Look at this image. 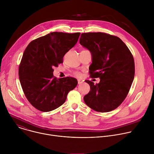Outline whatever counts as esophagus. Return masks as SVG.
Wrapping results in <instances>:
<instances>
[{"instance_id": "1", "label": "esophagus", "mask_w": 154, "mask_h": 154, "mask_svg": "<svg viewBox=\"0 0 154 154\" xmlns=\"http://www.w3.org/2000/svg\"><path fill=\"white\" fill-rule=\"evenodd\" d=\"M84 81V79H78V84H79L82 83Z\"/></svg>"}]
</instances>
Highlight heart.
<instances>
[{
	"label": "heart",
	"instance_id": "heart-1",
	"mask_svg": "<svg viewBox=\"0 0 154 154\" xmlns=\"http://www.w3.org/2000/svg\"><path fill=\"white\" fill-rule=\"evenodd\" d=\"M75 75L76 76H78V77H79V76H81V73L79 72H75Z\"/></svg>",
	"mask_w": 154,
	"mask_h": 154
}]
</instances>
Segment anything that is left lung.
Returning <instances> with one entry per match:
<instances>
[{
    "label": "left lung",
    "instance_id": "8db88e82",
    "mask_svg": "<svg viewBox=\"0 0 154 154\" xmlns=\"http://www.w3.org/2000/svg\"><path fill=\"white\" fill-rule=\"evenodd\" d=\"M80 44L91 53V78H99L98 84L86 80L91 88L84 100L99 112L111 111L125 99L134 76L133 56L119 37L103 32L83 33Z\"/></svg>",
    "mask_w": 154,
    "mask_h": 154
}]
</instances>
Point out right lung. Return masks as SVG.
<instances>
[{
    "label": "right lung",
    "mask_w": 154,
    "mask_h": 154,
    "mask_svg": "<svg viewBox=\"0 0 154 154\" xmlns=\"http://www.w3.org/2000/svg\"><path fill=\"white\" fill-rule=\"evenodd\" d=\"M79 32H54L32 41L26 48L20 66L19 78L29 103L42 112L62 105L76 79L53 76L54 66L63 63L64 55L77 43Z\"/></svg>",
    "instance_id": "right-lung-1"
}]
</instances>
